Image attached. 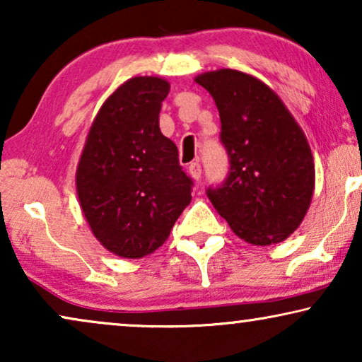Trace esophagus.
I'll return each mask as SVG.
<instances>
[{"instance_id":"34e87169","label":"esophagus","mask_w":362,"mask_h":362,"mask_svg":"<svg viewBox=\"0 0 362 362\" xmlns=\"http://www.w3.org/2000/svg\"><path fill=\"white\" fill-rule=\"evenodd\" d=\"M187 171H189V175H191L192 180H194V181H199V177H201V173H202V170H201V165H199V161H194V163H191L189 168H187Z\"/></svg>"}]
</instances>
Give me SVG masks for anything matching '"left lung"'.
Instances as JSON below:
<instances>
[{
  "instance_id": "left-lung-1",
  "label": "left lung",
  "mask_w": 362,
  "mask_h": 362,
  "mask_svg": "<svg viewBox=\"0 0 362 362\" xmlns=\"http://www.w3.org/2000/svg\"><path fill=\"white\" fill-rule=\"evenodd\" d=\"M194 81L214 98L229 176L207 189L232 232L254 245L284 242L298 229L315 191L310 143L281 98L250 74L234 69Z\"/></svg>"
}]
</instances>
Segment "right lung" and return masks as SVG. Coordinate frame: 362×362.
Here are the masks:
<instances>
[{
  "instance_id": "add662e5",
  "label": "right lung",
  "mask_w": 362,
  "mask_h": 362,
  "mask_svg": "<svg viewBox=\"0 0 362 362\" xmlns=\"http://www.w3.org/2000/svg\"><path fill=\"white\" fill-rule=\"evenodd\" d=\"M163 77H132L103 102L76 171L82 212L95 239L122 259L161 247L185 207L192 181L177 148L160 130Z\"/></svg>"
}]
</instances>
